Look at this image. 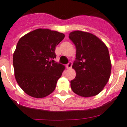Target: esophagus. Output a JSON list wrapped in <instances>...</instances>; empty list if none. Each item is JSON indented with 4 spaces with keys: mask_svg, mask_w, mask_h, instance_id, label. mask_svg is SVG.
I'll return each instance as SVG.
<instances>
[{
    "mask_svg": "<svg viewBox=\"0 0 127 127\" xmlns=\"http://www.w3.org/2000/svg\"><path fill=\"white\" fill-rule=\"evenodd\" d=\"M66 67H67V68L68 69H70L72 67V62H71V61H70V62H69V63L67 64V66H66Z\"/></svg>",
    "mask_w": 127,
    "mask_h": 127,
    "instance_id": "34e87169",
    "label": "esophagus"
}]
</instances>
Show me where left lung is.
<instances>
[{
  "label": "left lung",
  "instance_id": "8db88e82",
  "mask_svg": "<svg viewBox=\"0 0 127 127\" xmlns=\"http://www.w3.org/2000/svg\"><path fill=\"white\" fill-rule=\"evenodd\" d=\"M69 38L76 48V72L71 87L82 97L97 95L103 90L111 75V62L107 46L96 35L81 31L71 32Z\"/></svg>",
  "mask_w": 127,
  "mask_h": 127
}]
</instances>
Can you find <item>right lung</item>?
<instances>
[{"instance_id":"right-lung-1","label":"right lung","mask_w":127,"mask_h":127,"mask_svg":"<svg viewBox=\"0 0 127 127\" xmlns=\"http://www.w3.org/2000/svg\"><path fill=\"white\" fill-rule=\"evenodd\" d=\"M65 35L48 29H37L20 38L13 56L15 77L28 95L42 98L55 90L65 67L55 63L56 47Z\"/></svg>"}]
</instances>
